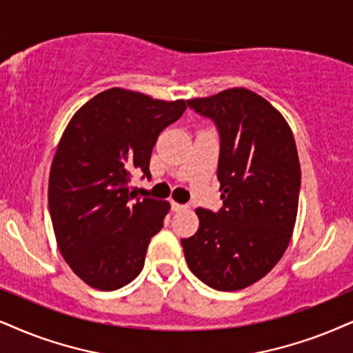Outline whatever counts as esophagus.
I'll return each instance as SVG.
<instances>
[{
  "instance_id": "34e87169",
  "label": "esophagus",
  "mask_w": 353,
  "mask_h": 353,
  "mask_svg": "<svg viewBox=\"0 0 353 353\" xmlns=\"http://www.w3.org/2000/svg\"><path fill=\"white\" fill-rule=\"evenodd\" d=\"M171 208L174 210V212H179V210H184V208H187V207H185V205L177 203V202H174V200H171Z\"/></svg>"
}]
</instances>
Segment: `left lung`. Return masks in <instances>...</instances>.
<instances>
[{"label": "left lung", "instance_id": "left-lung-1", "mask_svg": "<svg viewBox=\"0 0 353 353\" xmlns=\"http://www.w3.org/2000/svg\"><path fill=\"white\" fill-rule=\"evenodd\" d=\"M187 105L220 133L223 207L195 210L197 233L181 243L192 274L220 292H236L269 274L292 239L301 184L295 138L283 115L246 88Z\"/></svg>", "mask_w": 353, "mask_h": 353}]
</instances>
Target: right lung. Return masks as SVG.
Here are the masks:
<instances>
[{
  "mask_svg": "<svg viewBox=\"0 0 353 353\" xmlns=\"http://www.w3.org/2000/svg\"><path fill=\"white\" fill-rule=\"evenodd\" d=\"M185 109L182 99L112 88L88 101L65 128L48 177V210L61 256L89 287L112 292L143 269L171 205L133 200L128 184L133 172L151 177L159 133Z\"/></svg>",
  "mask_w": 353,
  "mask_h": 353,
  "instance_id": "add662e5",
  "label": "right lung"
}]
</instances>
